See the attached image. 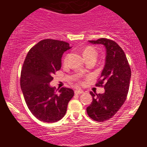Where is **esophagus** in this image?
Here are the masks:
<instances>
[{"mask_svg":"<svg viewBox=\"0 0 147 147\" xmlns=\"http://www.w3.org/2000/svg\"><path fill=\"white\" fill-rule=\"evenodd\" d=\"M83 92H83L82 90H75V94H82Z\"/></svg>","mask_w":147,"mask_h":147,"instance_id":"1","label":"esophagus"}]
</instances>
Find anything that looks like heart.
I'll use <instances>...</instances> for the list:
<instances>
[{"label": "heart", "mask_w": 147, "mask_h": 147, "mask_svg": "<svg viewBox=\"0 0 147 147\" xmlns=\"http://www.w3.org/2000/svg\"><path fill=\"white\" fill-rule=\"evenodd\" d=\"M83 55L85 58L88 57H97V52H96L95 49L92 47H90V46H88V47H85V49L83 51ZM68 59H69V55H66L64 57V63H67Z\"/></svg>", "instance_id": "1"}]
</instances>
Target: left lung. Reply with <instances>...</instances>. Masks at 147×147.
Wrapping results in <instances>:
<instances>
[{"label":"left lung","instance_id":"obj_1","mask_svg":"<svg viewBox=\"0 0 147 147\" xmlns=\"http://www.w3.org/2000/svg\"><path fill=\"white\" fill-rule=\"evenodd\" d=\"M92 44H101L106 49L105 65L101 79L96 86L104 87L103 94L90 92L92 102L87 107V115L97 121L111 119L127 99L131 79V69L124 52L115 41L106 38L89 40Z\"/></svg>","mask_w":147,"mask_h":147}]
</instances>
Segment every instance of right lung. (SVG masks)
Masks as SVG:
<instances>
[{
  "label": "right lung",
  "instance_id": "add662e5",
  "mask_svg": "<svg viewBox=\"0 0 147 147\" xmlns=\"http://www.w3.org/2000/svg\"><path fill=\"white\" fill-rule=\"evenodd\" d=\"M70 48L64 41L43 40L30 50L23 63L20 87L25 101L32 115L44 122L61 119L74 96L72 89L62 87L56 93L50 85L53 75L61 68L63 53Z\"/></svg>",
  "mask_w": 147,
  "mask_h": 147
}]
</instances>
